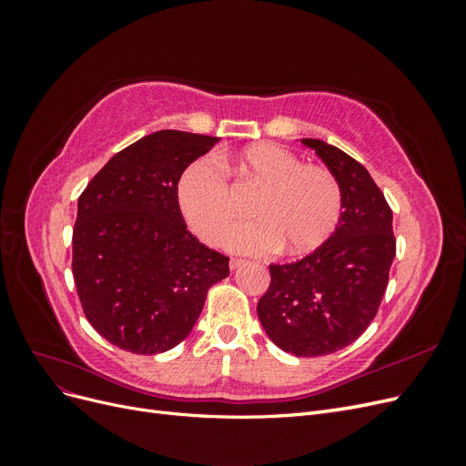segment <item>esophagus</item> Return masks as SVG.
<instances>
[{"mask_svg": "<svg viewBox=\"0 0 466 466\" xmlns=\"http://www.w3.org/2000/svg\"><path fill=\"white\" fill-rule=\"evenodd\" d=\"M243 264H245V260H243V258H231V260H229L231 270H237V268H241Z\"/></svg>", "mask_w": 466, "mask_h": 466, "instance_id": "esophagus-1", "label": "esophagus"}]
</instances>
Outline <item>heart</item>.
<instances>
[{"label": "heart", "mask_w": 466, "mask_h": 466, "mask_svg": "<svg viewBox=\"0 0 466 466\" xmlns=\"http://www.w3.org/2000/svg\"><path fill=\"white\" fill-rule=\"evenodd\" d=\"M237 185L262 187L252 211L258 219L238 225L229 247L266 255L284 247L289 255L319 248L342 216L340 180L327 167L305 165L293 151L276 144H255L233 163ZM177 198L188 228L208 245H219L237 218V200L228 175L211 159L192 161L180 175Z\"/></svg>", "instance_id": "heart-1"}]
</instances>
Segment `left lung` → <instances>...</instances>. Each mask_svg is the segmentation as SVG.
<instances>
[{
	"instance_id": "left-lung-1",
	"label": "left lung",
	"mask_w": 466,
	"mask_h": 466,
	"mask_svg": "<svg viewBox=\"0 0 466 466\" xmlns=\"http://www.w3.org/2000/svg\"><path fill=\"white\" fill-rule=\"evenodd\" d=\"M340 180L344 209L334 233L311 255L270 264V288L257 313L266 334L298 358L334 354L365 332L389 284L397 238L392 209L361 163L305 137Z\"/></svg>"
}]
</instances>
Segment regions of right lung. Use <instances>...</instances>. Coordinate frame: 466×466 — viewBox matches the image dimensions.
I'll list each match as a JSON object with an SVG mask.
<instances>
[{
	"label": "right lung",
	"instance_id": "obj_1",
	"mask_svg": "<svg viewBox=\"0 0 466 466\" xmlns=\"http://www.w3.org/2000/svg\"><path fill=\"white\" fill-rule=\"evenodd\" d=\"M218 137L149 134L118 151L77 200L72 272L91 327L110 344L153 356L180 344L229 257L202 245L182 219L177 187Z\"/></svg>",
	"mask_w": 466,
	"mask_h": 466
}]
</instances>
